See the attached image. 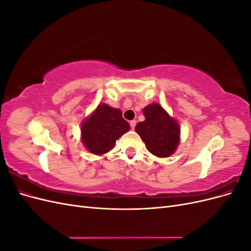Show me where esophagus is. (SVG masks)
I'll use <instances>...</instances> for the list:
<instances>
[{"label": "esophagus", "mask_w": 251, "mask_h": 251, "mask_svg": "<svg viewBox=\"0 0 251 251\" xmlns=\"http://www.w3.org/2000/svg\"><path fill=\"white\" fill-rule=\"evenodd\" d=\"M130 126H131V128H132V130H134L135 126H136V121H135V120L130 121Z\"/></svg>", "instance_id": "34e87169"}]
</instances>
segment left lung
<instances>
[{"instance_id": "obj_1", "label": "left lung", "mask_w": 251, "mask_h": 251, "mask_svg": "<svg viewBox=\"0 0 251 251\" xmlns=\"http://www.w3.org/2000/svg\"><path fill=\"white\" fill-rule=\"evenodd\" d=\"M146 120L135 126L150 153L165 158L177 150L180 141L179 124L159 103H151L143 109Z\"/></svg>"}]
</instances>
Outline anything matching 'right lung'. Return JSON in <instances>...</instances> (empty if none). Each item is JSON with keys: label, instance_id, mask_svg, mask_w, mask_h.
Here are the masks:
<instances>
[{"label": "right lung", "instance_id": "1", "mask_svg": "<svg viewBox=\"0 0 251 251\" xmlns=\"http://www.w3.org/2000/svg\"><path fill=\"white\" fill-rule=\"evenodd\" d=\"M130 130L119 109L101 103L81 124V141L86 149L95 155L108 153L116 140Z\"/></svg>", "mask_w": 251, "mask_h": 251}]
</instances>
